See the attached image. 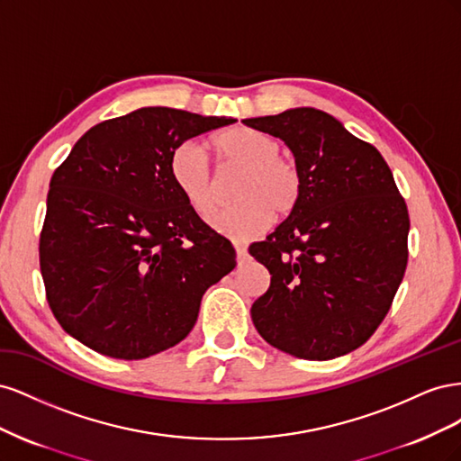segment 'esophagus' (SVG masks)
Segmentation results:
<instances>
[{
	"mask_svg": "<svg viewBox=\"0 0 461 461\" xmlns=\"http://www.w3.org/2000/svg\"><path fill=\"white\" fill-rule=\"evenodd\" d=\"M234 248H236V259H239V263H242L248 258V249L240 244H236Z\"/></svg>",
	"mask_w": 461,
	"mask_h": 461,
	"instance_id": "esophagus-1",
	"label": "esophagus"
}]
</instances>
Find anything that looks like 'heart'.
<instances>
[{"mask_svg": "<svg viewBox=\"0 0 461 461\" xmlns=\"http://www.w3.org/2000/svg\"><path fill=\"white\" fill-rule=\"evenodd\" d=\"M212 144L221 163L246 167L236 188L240 202L209 221L219 234L239 242L256 239L271 225L273 213L286 217L294 212L302 196V173L294 159L278 153L276 138L249 127H232L217 132ZM169 175L194 213H213L219 202L217 183L200 142L186 140L173 149Z\"/></svg>", "mask_w": 461, "mask_h": 461, "instance_id": "b5f03b06", "label": "heart"}]
</instances>
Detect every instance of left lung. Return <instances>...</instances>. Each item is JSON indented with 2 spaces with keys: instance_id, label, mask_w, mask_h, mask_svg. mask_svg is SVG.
Wrapping results in <instances>:
<instances>
[{
  "instance_id": "obj_1",
  "label": "left lung",
  "mask_w": 461,
  "mask_h": 461,
  "mask_svg": "<svg viewBox=\"0 0 461 461\" xmlns=\"http://www.w3.org/2000/svg\"><path fill=\"white\" fill-rule=\"evenodd\" d=\"M294 153L302 196L263 242L249 246L271 273L252 321L271 346L332 359L369 340L408 265L410 215L375 146L313 107L244 119Z\"/></svg>"
}]
</instances>
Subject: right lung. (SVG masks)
Listing matches in <instances>:
<instances>
[{
  "label": "right lung",
  "instance_id": "obj_1",
  "mask_svg": "<svg viewBox=\"0 0 461 461\" xmlns=\"http://www.w3.org/2000/svg\"><path fill=\"white\" fill-rule=\"evenodd\" d=\"M236 119L142 107L92 127L55 169L40 271L51 313L90 350L144 359L178 344L236 265L169 175L173 149Z\"/></svg>",
  "mask_w": 461,
  "mask_h": 461
}]
</instances>
